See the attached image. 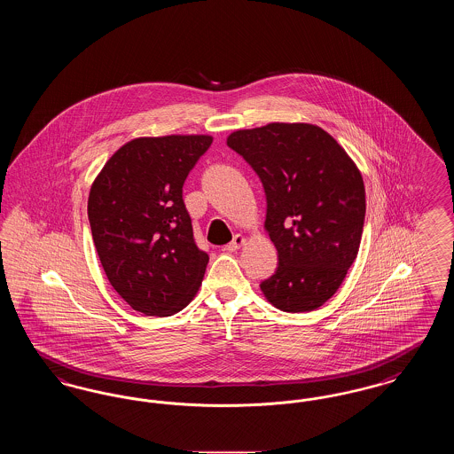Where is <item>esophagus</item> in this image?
Masks as SVG:
<instances>
[{
  "mask_svg": "<svg viewBox=\"0 0 454 454\" xmlns=\"http://www.w3.org/2000/svg\"><path fill=\"white\" fill-rule=\"evenodd\" d=\"M243 243H245V238L241 237V235H235L228 245H224V250L226 252H237Z\"/></svg>",
  "mask_w": 454,
  "mask_h": 454,
  "instance_id": "esophagus-1",
  "label": "esophagus"
}]
</instances>
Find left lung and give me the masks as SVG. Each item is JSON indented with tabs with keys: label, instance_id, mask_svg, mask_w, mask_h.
Listing matches in <instances>:
<instances>
[{
	"label": "left lung",
	"instance_id": "left-lung-1",
	"mask_svg": "<svg viewBox=\"0 0 454 454\" xmlns=\"http://www.w3.org/2000/svg\"><path fill=\"white\" fill-rule=\"evenodd\" d=\"M228 146L259 175L265 230L279 265L260 289L278 309L328 301L357 257L366 216L363 176L342 146L313 124L274 122L230 134Z\"/></svg>",
	"mask_w": 454,
	"mask_h": 454
}]
</instances>
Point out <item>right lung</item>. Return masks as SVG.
<instances>
[{
	"instance_id": "1",
	"label": "right lung",
	"mask_w": 454,
	"mask_h": 454,
	"mask_svg": "<svg viewBox=\"0 0 454 454\" xmlns=\"http://www.w3.org/2000/svg\"><path fill=\"white\" fill-rule=\"evenodd\" d=\"M211 136L139 137L91 185L88 221L112 287L132 309L170 317L194 298L209 262L195 245L182 187Z\"/></svg>"
}]
</instances>
